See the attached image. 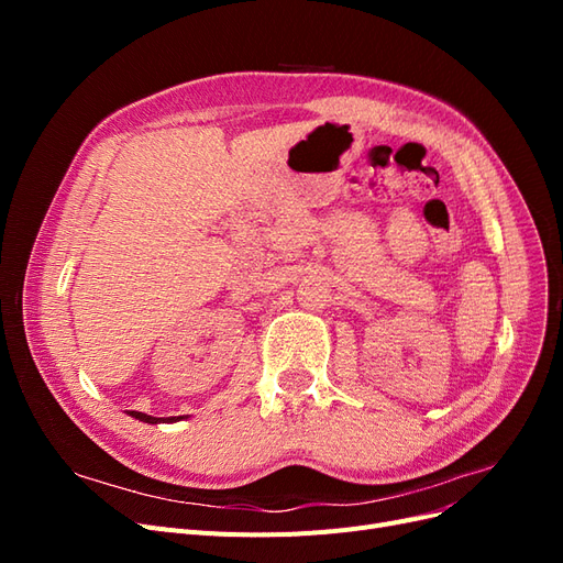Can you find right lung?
Segmentation results:
<instances>
[{
  "label": "right lung",
  "mask_w": 563,
  "mask_h": 563,
  "mask_svg": "<svg viewBox=\"0 0 563 563\" xmlns=\"http://www.w3.org/2000/svg\"><path fill=\"white\" fill-rule=\"evenodd\" d=\"M129 416L131 418H135V420H143V422H147V424H157V422H178L183 416H172V418H155V416H147V413H141V411H129Z\"/></svg>",
  "instance_id": "right-lung-1"
}]
</instances>
